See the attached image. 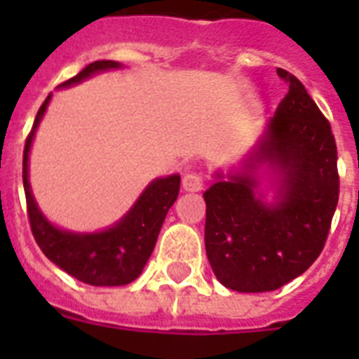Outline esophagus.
I'll return each mask as SVG.
<instances>
[{"label": "esophagus", "instance_id": "34e87169", "mask_svg": "<svg viewBox=\"0 0 359 359\" xmlns=\"http://www.w3.org/2000/svg\"><path fill=\"white\" fill-rule=\"evenodd\" d=\"M205 186V177L201 173H188L182 179V188L186 191H201Z\"/></svg>", "mask_w": 359, "mask_h": 359}]
</instances>
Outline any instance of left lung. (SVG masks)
I'll return each instance as SVG.
<instances>
[{"label":"left lung","instance_id":"8db88e82","mask_svg":"<svg viewBox=\"0 0 359 359\" xmlns=\"http://www.w3.org/2000/svg\"><path fill=\"white\" fill-rule=\"evenodd\" d=\"M289 86L255 156L281 173V201L257 197L251 175L216 180L207 203L205 248L219 283L238 292L276 290L317 261L339 201L337 147L332 126L296 76L278 69Z\"/></svg>","mask_w":359,"mask_h":359}]
</instances>
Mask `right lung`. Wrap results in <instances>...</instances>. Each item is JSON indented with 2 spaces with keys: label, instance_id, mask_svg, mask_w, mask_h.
<instances>
[{
  "label": "right lung",
  "instance_id": "1",
  "mask_svg": "<svg viewBox=\"0 0 359 359\" xmlns=\"http://www.w3.org/2000/svg\"><path fill=\"white\" fill-rule=\"evenodd\" d=\"M115 61H95L78 72L74 78L63 81L59 87H69L72 83L86 80L98 70L117 69ZM52 95H48L44 104L36 114L24 147V191L27 203V218H29L31 233L42 253L55 262L61 270L70 273L72 278L80 279L95 287H117V285L132 283L141 273L145 262L149 261L158 233L162 229L165 214L177 201L180 190V177L171 175L165 179L154 180L143 196L137 199L134 208L130 210L119 224L102 233L95 235H74L69 231L53 227L36 207L31 196L29 180H27V156L29 147L35 135V130L46 111Z\"/></svg>",
  "mask_w": 359,
  "mask_h": 359
}]
</instances>
